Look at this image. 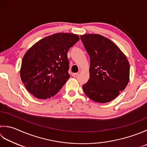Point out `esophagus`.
<instances>
[{"mask_svg": "<svg viewBox=\"0 0 147 147\" xmlns=\"http://www.w3.org/2000/svg\"><path fill=\"white\" fill-rule=\"evenodd\" d=\"M78 74H79V73H73V76H74V77H77L78 76Z\"/></svg>", "mask_w": 147, "mask_h": 147, "instance_id": "1", "label": "esophagus"}]
</instances>
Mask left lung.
Here are the masks:
<instances>
[{"mask_svg": "<svg viewBox=\"0 0 147 147\" xmlns=\"http://www.w3.org/2000/svg\"><path fill=\"white\" fill-rule=\"evenodd\" d=\"M80 38L90 60V78L83 90L95 102H110L128 84L127 57L113 42L99 34H84Z\"/></svg>", "mask_w": 147, "mask_h": 147, "instance_id": "obj_1", "label": "left lung"}]
</instances>
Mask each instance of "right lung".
Returning <instances> with one entry per match:
<instances>
[{
    "mask_svg": "<svg viewBox=\"0 0 147 147\" xmlns=\"http://www.w3.org/2000/svg\"><path fill=\"white\" fill-rule=\"evenodd\" d=\"M76 34L57 33L35 43L22 59L20 77L34 97L47 99L54 96L69 78V48L79 41Z\"/></svg>",
    "mask_w": 147,
    "mask_h": 147,
    "instance_id": "add662e5",
    "label": "right lung"
}]
</instances>
